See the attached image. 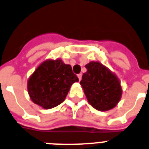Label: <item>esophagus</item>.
I'll list each match as a JSON object with an SVG mask.
<instances>
[{
	"label": "esophagus",
	"instance_id": "1",
	"mask_svg": "<svg viewBox=\"0 0 149 149\" xmlns=\"http://www.w3.org/2000/svg\"><path fill=\"white\" fill-rule=\"evenodd\" d=\"M77 77H78L79 80V81H80L81 79H82V74H81V73H79V74H78V76H77Z\"/></svg>",
	"mask_w": 149,
	"mask_h": 149
}]
</instances>
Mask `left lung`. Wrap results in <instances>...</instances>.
<instances>
[{"label":"left lung","mask_w":149,"mask_h":149,"mask_svg":"<svg viewBox=\"0 0 149 149\" xmlns=\"http://www.w3.org/2000/svg\"><path fill=\"white\" fill-rule=\"evenodd\" d=\"M80 81L86 99L98 111L105 112L117 106L123 95V88L117 76L99 61H91L85 66Z\"/></svg>","instance_id":"left-lung-1"}]
</instances>
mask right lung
<instances>
[{"mask_svg":"<svg viewBox=\"0 0 149 149\" xmlns=\"http://www.w3.org/2000/svg\"><path fill=\"white\" fill-rule=\"evenodd\" d=\"M78 81L70 65L65 64L61 59H48L29 77L27 91L33 103L49 109L62 103L71 86Z\"/></svg>","mask_w":149,"mask_h":149,"instance_id":"1","label":"right lung"}]
</instances>
